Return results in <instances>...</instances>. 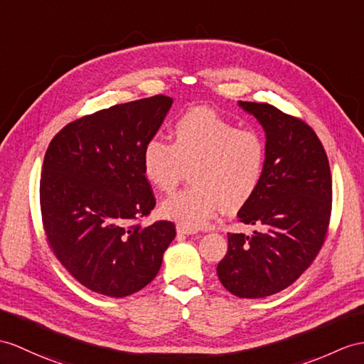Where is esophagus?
<instances>
[{"mask_svg": "<svg viewBox=\"0 0 364 364\" xmlns=\"http://www.w3.org/2000/svg\"><path fill=\"white\" fill-rule=\"evenodd\" d=\"M177 233H181V235H196L198 232L196 230H193V228H190V227H187V225H182V224H177Z\"/></svg>", "mask_w": 364, "mask_h": 364, "instance_id": "1", "label": "esophagus"}]
</instances>
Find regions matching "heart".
Masks as SVG:
<instances>
[{
	"label": "heart",
	"instance_id": "heart-1",
	"mask_svg": "<svg viewBox=\"0 0 364 364\" xmlns=\"http://www.w3.org/2000/svg\"><path fill=\"white\" fill-rule=\"evenodd\" d=\"M267 144L261 132L237 128L205 108L181 115L173 141L149 139L141 151L145 179L162 193L173 191L190 168V187L162 202V215L190 228L205 225L218 208H241L261 187Z\"/></svg>",
	"mask_w": 364,
	"mask_h": 364
}]
</instances>
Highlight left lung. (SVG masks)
Here are the masks:
<instances>
[{
	"label": "left lung",
	"mask_w": 364,
	"mask_h": 364,
	"mask_svg": "<svg viewBox=\"0 0 364 364\" xmlns=\"http://www.w3.org/2000/svg\"><path fill=\"white\" fill-rule=\"evenodd\" d=\"M267 137L261 187L237 211L253 235L228 233L218 264L223 286L239 298H264L287 289L320 253L329 230L332 176L315 131L269 103L239 102Z\"/></svg>",
	"instance_id": "8db88e82"
}]
</instances>
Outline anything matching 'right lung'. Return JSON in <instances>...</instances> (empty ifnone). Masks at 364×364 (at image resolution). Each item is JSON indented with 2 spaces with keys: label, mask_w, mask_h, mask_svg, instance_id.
Here are the masks:
<instances>
[{
  "label": "right lung",
  "mask_w": 364,
  "mask_h": 364,
  "mask_svg": "<svg viewBox=\"0 0 364 364\" xmlns=\"http://www.w3.org/2000/svg\"><path fill=\"white\" fill-rule=\"evenodd\" d=\"M173 99L114 105L57 132L44 154L40 208L46 241L60 264L97 294L123 298L149 284L176 236L170 220L136 223L156 207L141 151Z\"/></svg>",
  "instance_id": "1"
}]
</instances>
